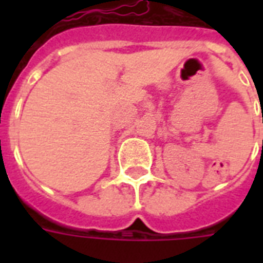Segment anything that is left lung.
Returning a JSON list of instances; mask_svg holds the SVG:
<instances>
[{"instance_id":"left-lung-1","label":"left lung","mask_w":263,"mask_h":263,"mask_svg":"<svg viewBox=\"0 0 263 263\" xmlns=\"http://www.w3.org/2000/svg\"><path fill=\"white\" fill-rule=\"evenodd\" d=\"M262 123H263V115H262ZM262 148H263V139H262Z\"/></svg>"}]
</instances>
